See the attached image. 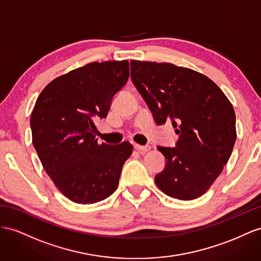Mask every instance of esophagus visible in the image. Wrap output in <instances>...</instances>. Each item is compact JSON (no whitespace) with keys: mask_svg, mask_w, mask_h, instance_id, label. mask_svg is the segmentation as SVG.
Here are the masks:
<instances>
[{"mask_svg":"<svg viewBox=\"0 0 261 261\" xmlns=\"http://www.w3.org/2000/svg\"><path fill=\"white\" fill-rule=\"evenodd\" d=\"M135 148H136V150L140 151V152H141V153H144V152H148V151L151 149V146H150L149 144H146V145H140V144H135Z\"/></svg>","mask_w":261,"mask_h":261,"instance_id":"1","label":"esophagus"}]
</instances>
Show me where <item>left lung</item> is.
I'll list each match as a JSON object with an SVG mask.
<instances>
[{
  "instance_id": "8db88e82",
  "label": "left lung",
  "mask_w": 261,
  "mask_h": 261,
  "mask_svg": "<svg viewBox=\"0 0 261 261\" xmlns=\"http://www.w3.org/2000/svg\"><path fill=\"white\" fill-rule=\"evenodd\" d=\"M131 79L158 125L171 121L175 148L158 146L165 168L158 188L182 200L202 196L222 173L236 141V116L219 87L195 70L131 61Z\"/></svg>"
}]
</instances>
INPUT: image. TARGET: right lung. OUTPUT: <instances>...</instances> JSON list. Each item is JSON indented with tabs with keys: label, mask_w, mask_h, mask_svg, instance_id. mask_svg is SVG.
Segmentation results:
<instances>
[{
	"label": "right lung",
	"mask_w": 261,
	"mask_h": 261,
	"mask_svg": "<svg viewBox=\"0 0 261 261\" xmlns=\"http://www.w3.org/2000/svg\"><path fill=\"white\" fill-rule=\"evenodd\" d=\"M129 78V62L91 63L57 77L31 116L33 145L56 188L78 204H93L118 188L133 146L98 143L93 119L106 118Z\"/></svg>",
	"instance_id": "obj_1"
}]
</instances>
